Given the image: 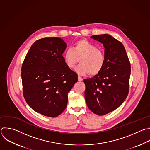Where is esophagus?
Here are the masks:
<instances>
[{
  "label": "esophagus",
  "instance_id": "esophagus-1",
  "mask_svg": "<svg viewBox=\"0 0 150 150\" xmlns=\"http://www.w3.org/2000/svg\"><path fill=\"white\" fill-rule=\"evenodd\" d=\"M78 81H80V82H81V81H83V79H82V78H81L80 76H78Z\"/></svg>",
  "mask_w": 150,
  "mask_h": 150
}]
</instances>
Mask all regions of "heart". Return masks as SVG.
Listing matches in <instances>:
<instances>
[{"instance_id": "1", "label": "heart", "mask_w": 150, "mask_h": 150, "mask_svg": "<svg viewBox=\"0 0 150 150\" xmlns=\"http://www.w3.org/2000/svg\"><path fill=\"white\" fill-rule=\"evenodd\" d=\"M63 58L67 67L74 68L79 62L75 71L82 75L89 74L95 75L100 72L105 64V56L103 51L98 49L96 46L86 39L76 41L73 48L69 47L65 50Z\"/></svg>"}]
</instances>
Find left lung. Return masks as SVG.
Segmentation results:
<instances>
[{"label":"left lung","mask_w":150,"mask_h":150,"mask_svg":"<svg viewBox=\"0 0 150 150\" xmlns=\"http://www.w3.org/2000/svg\"><path fill=\"white\" fill-rule=\"evenodd\" d=\"M91 38L103 44L105 64L98 74L83 79L85 98L92 112L104 115L116 110L126 99L129 92L131 64L124 45L112 36L103 34Z\"/></svg>","instance_id":"8db88e82"}]
</instances>
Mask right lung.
I'll use <instances>...</instances> for the list:
<instances>
[{"label":"right lung","instance_id":"add662e5","mask_svg":"<svg viewBox=\"0 0 150 150\" xmlns=\"http://www.w3.org/2000/svg\"><path fill=\"white\" fill-rule=\"evenodd\" d=\"M67 44L61 38L46 37L30 47L22 66L23 94L35 111L56 117L65 110L68 93L78 75L68 68L62 54Z\"/></svg>","mask_w":150,"mask_h":150}]
</instances>
